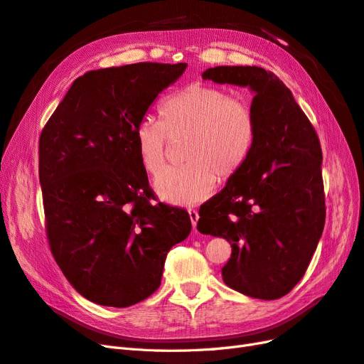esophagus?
I'll use <instances>...</instances> for the list:
<instances>
[{"instance_id":"34e87169","label":"esophagus","mask_w":364,"mask_h":364,"mask_svg":"<svg viewBox=\"0 0 364 364\" xmlns=\"http://www.w3.org/2000/svg\"><path fill=\"white\" fill-rule=\"evenodd\" d=\"M188 214H190V220H191L193 228H196L197 222H199V213H197L196 209H188Z\"/></svg>"}]
</instances>
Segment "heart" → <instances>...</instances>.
Returning a JSON list of instances; mask_svg holds the SVG:
<instances>
[{
	"mask_svg": "<svg viewBox=\"0 0 364 364\" xmlns=\"http://www.w3.org/2000/svg\"><path fill=\"white\" fill-rule=\"evenodd\" d=\"M159 123L142 119L135 147L144 170L156 176L167 164V139L183 138L185 162L161 174L158 194L176 205H191L240 173L257 142L253 109L223 87L191 83L167 95L158 107Z\"/></svg>",
	"mask_w": 364,
	"mask_h": 364,
	"instance_id": "obj_1",
	"label": "heart"
}]
</instances>
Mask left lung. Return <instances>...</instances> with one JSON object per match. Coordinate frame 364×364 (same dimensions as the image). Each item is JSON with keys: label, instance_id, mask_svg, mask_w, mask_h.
I'll return each instance as SVG.
<instances>
[{"label": "left lung", "instance_id": "1", "mask_svg": "<svg viewBox=\"0 0 364 364\" xmlns=\"http://www.w3.org/2000/svg\"><path fill=\"white\" fill-rule=\"evenodd\" d=\"M202 77L255 94L257 142L249 161L199 209L197 229L232 253L228 287L257 299L287 294L302 279L325 226L322 149L291 91L259 67H215Z\"/></svg>", "mask_w": 364, "mask_h": 364}]
</instances>
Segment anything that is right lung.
I'll return each instance as SVG.
<instances>
[{
    "label": "right lung",
    "mask_w": 364,
    "mask_h": 364,
    "mask_svg": "<svg viewBox=\"0 0 364 364\" xmlns=\"http://www.w3.org/2000/svg\"><path fill=\"white\" fill-rule=\"evenodd\" d=\"M186 63L141 62L75 79L39 138L48 245L87 301L124 308L161 285L168 250L191 232L182 208L156 200L135 130Z\"/></svg>",
    "instance_id": "right-lung-1"
}]
</instances>
